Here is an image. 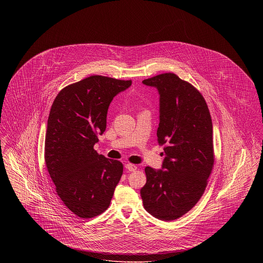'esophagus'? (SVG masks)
I'll return each instance as SVG.
<instances>
[{"instance_id":"obj_1","label":"esophagus","mask_w":263,"mask_h":263,"mask_svg":"<svg viewBox=\"0 0 263 263\" xmlns=\"http://www.w3.org/2000/svg\"><path fill=\"white\" fill-rule=\"evenodd\" d=\"M125 167L128 172H134V171L137 170V166L133 163H127V164H125Z\"/></svg>"}]
</instances>
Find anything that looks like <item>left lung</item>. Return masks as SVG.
<instances>
[{
	"instance_id": "obj_1",
	"label": "left lung",
	"mask_w": 263,
	"mask_h": 263,
	"mask_svg": "<svg viewBox=\"0 0 263 263\" xmlns=\"http://www.w3.org/2000/svg\"><path fill=\"white\" fill-rule=\"evenodd\" d=\"M142 83L160 95L157 136L164 160L162 170L145 168L141 197L151 215L173 221L191 210L207 186L214 165L212 119L199 90L174 73Z\"/></svg>"
}]
</instances>
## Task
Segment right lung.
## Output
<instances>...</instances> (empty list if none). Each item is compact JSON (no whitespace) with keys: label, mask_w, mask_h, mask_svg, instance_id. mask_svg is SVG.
Listing matches in <instances>:
<instances>
[{"label":"right lung","mask_w":263,"mask_h":263,"mask_svg":"<svg viewBox=\"0 0 263 263\" xmlns=\"http://www.w3.org/2000/svg\"><path fill=\"white\" fill-rule=\"evenodd\" d=\"M132 81L90 76L60 90L51 106L45 163L66 207L80 218L104 212L123 173V164L93 149L106 128L113 98Z\"/></svg>","instance_id":"add662e5"}]
</instances>
